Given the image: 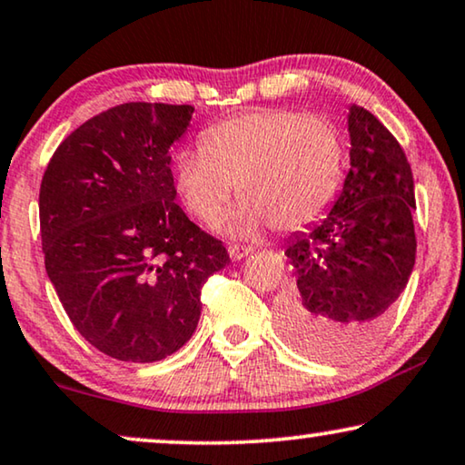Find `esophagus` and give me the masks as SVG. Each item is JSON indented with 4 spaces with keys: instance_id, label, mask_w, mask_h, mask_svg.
<instances>
[{
    "instance_id": "1",
    "label": "esophagus",
    "mask_w": 465,
    "mask_h": 465,
    "mask_svg": "<svg viewBox=\"0 0 465 465\" xmlns=\"http://www.w3.org/2000/svg\"><path fill=\"white\" fill-rule=\"evenodd\" d=\"M227 251H230V257H232L233 261H240V259L248 257V254L252 252V248H251V246H240V244H232L230 248H227Z\"/></svg>"
}]
</instances>
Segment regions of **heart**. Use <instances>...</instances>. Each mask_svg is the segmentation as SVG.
I'll list each match as a JSON object with an SVG mask.
<instances>
[{
	"label": "heart",
	"instance_id": "b5f03b06",
	"mask_svg": "<svg viewBox=\"0 0 465 465\" xmlns=\"http://www.w3.org/2000/svg\"><path fill=\"white\" fill-rule=\"evenodd\" d=\"M341 170L335 124L292 109H259L214 124L202 134V149H183L174 187L187 211L211 225L238 185L244 202L227 219V232L251 235L267 223L286 232L322 217Z\"/></svg>",
	"mask_w": 465,
	"mask_h": 465
}]
</instances>
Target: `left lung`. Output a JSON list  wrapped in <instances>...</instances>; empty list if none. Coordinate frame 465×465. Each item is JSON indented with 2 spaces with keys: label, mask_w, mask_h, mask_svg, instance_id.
Masks as SVG:
<instances>
[{
  "label": "left lung",
  "mask_w": 465,
  "mask_h": 465,
  "mask_svg": "<svg viewBox=\"0 0 465 465\" xmlns=\"http://www.w3.org/2000/svg\"><path fill=\"white\" fill-rule=\"evenodd\" d=\"M350 173L331 213L286 242L295 284L280 301V331L301 354L358 356L388 322L415 265V183L401 143L351 104Z\"/></svg>",
  "instance_id": "left-lung-1"
}]
</instances>
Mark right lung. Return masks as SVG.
Returning a JSON list of instances; mask_svg holds the SVG:
<instances>
[{"instance_id": "1", "label": "right lung", "mask_w": 465, "mask_h": 465, "mask_svg": "<svg viewBox=\"0 0 465 465\" xmlns=\"http://www.w3.org/2000/svg\"><path fill=\"white\" fill-rule=\"evenodd\" d=\"M192 104L124 103L64 139L39 187L45 272L90 345L162 361L192 339L202 286L230 263L223 242L176 204L170 149Z\"/></svg>"}]
</instances>
